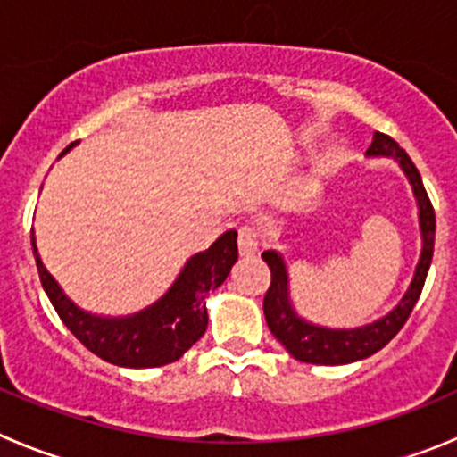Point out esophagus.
Listing matches in <instances>:
<instances>
[{
  "label": "esophagus",
  "mask_w": 457,
  "mask_h": 457,
  "mask_svg": "<svg viewBox=\"0 0 457 457\" xmlns=\"http://www.w3.org/2000/svg\"><path fill=\"white\" fill-rule=\"evenodd\" d=\"M256 252H259V232L250 225H243L238 229V254L254 256Z\"/></svg>",
  "instance_id": "1"
}]
</instances>
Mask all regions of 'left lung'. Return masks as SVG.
Returning a JSON list of instances; mask_svg holds the SVG:
<instances>
[{"label": "left lung", "instance_id": "1", "mask_svg": "<svg viewBox=\"0 0 457 457\" xmlns=\"http://www.w3.org/2000/svg\"><path fill=\"white\" fill-rule=\"evenodd\" d=\"M366 156L393 158L402 167L406 179H409L411 187H413V196L418 201L422 252H420V261L415 265L409 290L397 301L395 308L384 314V317L357 328H328L301 317L290 299V277H287V265L283 261V254L277 250L263 252L261 259L268 263L270 272H272V281H270V287L263 299L265 321H268L270 332L286 346V351L295 360L305 361V364H353V361L366 360V357L382 351L388 341L402 330L409 314L413 312L415 303L420 299V292L424 287V281H427L428 268H431L433 241H436V212H433L431 201H428L418 167L413 165L409 154L395 140L379 134V131H375L373 143L366 149Z\"/></svg>", "mask_w": 457, "mask_h": 457}]
</instances>
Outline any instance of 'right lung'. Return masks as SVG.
Masks as SVG:
<instances>
[{
    "instance_id": "add662e5",
    "label": "right lung",
    "mask_w": 457,
    "mask_h": 457,
    "mask_svg": "<svg viewBox=\"0 0 457 457\" xmlns=\"http://www.w3.org/2000/svg\"><path fill=\"white\" fill-rule=\"evenodd\" d=\"M30 241L39 281L64 326L88 351L125 369H154L180 360L207 330L205 296L228 278L238 259L237 232L228 229L207 250L189 256L170 290L152 305L125 317H102L87 312L64 295L60 283L44 268L35 234Z\"/></svg>"
}]
</instances>
